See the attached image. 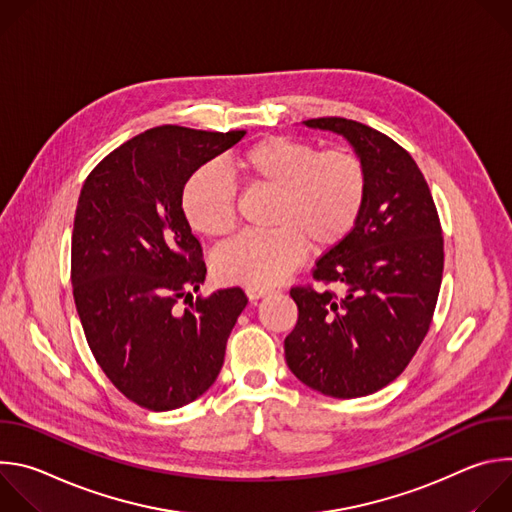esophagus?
Here are the masks:
<instances>
[{
  "label": "esophagus",
  "mask_w": 512,
  "mask_h": 512,
  "mask_svg": "<svg viewBox=\"0 0 512 512\" xmlns=\"http://www.w3.org/2000/svg\"><path fill=\"white\" fill-rule=\"evenodd\" d=\"M245 294L249 296V300H259V298H265L267 294H271L269 287H261V285H249L245 289Z\"/></svg>",
  "instance_id": "34e87169"
}]
</instances>
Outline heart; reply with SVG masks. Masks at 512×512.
I'll use <instances>...</instances> for the list:
<instances>
[{
	"label": "heart",
	"mask_w": 512,
	"mask_h": 512,
	"mask_svg": "<svg viewBox=\"0 0 512 512\" xmlns=\"http://www.w3.org/2000/svg\"><path fill=\"white\" fill-rule=\"evenodd\" d=\"M233 168L249 188L273 192L267 218L273 231L243 235L214 253L212 271L223 283L281 281L304 261L308 247L314 253L340 247L367 204V168L344 148L318 152L308 141L271 135L235 156ZM180 206L200 237L225 239L237 225L235 188L214 166L186 180Z\"/></svg>",
	"instance_id": "1"
}]
</instances>
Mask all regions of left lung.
Here are the masks:
<instances>
[{"label": "left lung", "instance_id": "8db88e82", "mask_svg": "<svg viewBox=\"0 0 512 512\" xmlns=\"http://www.w3.org/2000/svg\"><path fill=\"white\" fill-rule=\"evenodd\" d=\"M304 125L346 137L369 176L352 235L318 259L314 279L334 289L291 287L298 324L285 362L310 389L352 399L395 381L423 342L444 271V237L415 160L385 133L342 117Z\"/></svg>", "mask_w": 512, "mask_h": 512}]
</instances>
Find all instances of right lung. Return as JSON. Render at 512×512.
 Here are the masks:
<instances>
[{
  "label": "right lung",
  "instance_id": "1",
  "mask_svg": "<svg viewBox=\"0 0 512 512\" xmlns=\"http://www.w3.org/2000/svg\"><path fill=\"white\" fill-rule=\"evenodd\" d=\"M243 135L154 127L119 145L83 184L72 229V296L99 367L139 407L188 405L223 369L247 296L227 287L178 308L206 277L180 196L200 166Z\"/></svg>",
  "mask_w": 512,
  "mask_h": 512
}]
</instances>
